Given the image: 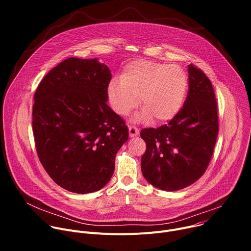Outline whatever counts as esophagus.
<instances>
[{
  "label": "esophagus",
  "mask_w": 251,
  "mask_h": 251,
  "mask_svg": "<svg viewBox=\"0 0 251 251\" xmlns=\"http://www.w3.org/2000/svg\"><path fill=\"white\" fill-rule=\"evenodd\" d=\"M139 134V130L136 126H133V125H130L129 126V135L130 137H134V136H137Z\"/></svg>",
  "instance_id": "esophagus-1"
}]
</instances>
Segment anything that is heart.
<instances>
[{
	"instance_id": "1",
	"label": "heart",
	"mask_w": 251,
	"mask_h": 251,
	"mask_svg": "<svg viewBox=\"0 0 251 251\" xmlns=\"http://www.w3.org/2000/svg\"><path fill=\"white\" fill-rule=\"evenodd\" d=\"M188 87V76L180 66L136 60L126 65L121 80L109 83L108 99L112 109L124 116L136 108L140 97L144 109L139 117L163 123L180 112Z\"/></svg>"
}]
</instances>
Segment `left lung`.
<instances>
[{
    "instance_id": "1",
    "label": "left lung",
    "mask_w": 251,
    "mask_h": 251,
    "mask_svg": "<svg viewBox=\"0 0 251 251\" xmlns=\"http://www.w3.org/2000/svg\"><path fill=\"white\" fill-rule=\"evenodd\" d=\"M188 70L189 91L180 112L168 124L140 133L146 142L142 174L163 191L182 190L199 180L209 164L219 134L211 82L194 64L188 65Z\"/></svg>"
}]
</instances>
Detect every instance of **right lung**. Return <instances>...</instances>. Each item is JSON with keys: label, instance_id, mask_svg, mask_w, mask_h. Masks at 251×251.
I'll return each mask as SVG.
<instances>
[{"label": "right lung", "instance_id": "right-lung-1", "mask_svg": "<svg viewBox=\"0 0 251 251\" xmlns=\"http://www.w3.org/2000/svg\"><path fill=\"white\" fill-rule=\"evenodd\" d=\"M111 73L97 58L69 57L34 93L32 132L39 159L59 187L99 191L111 178L128 127L106 101Z\"/></svg>", "mask_w": 251, "mask_h": 251}]
</instances>
